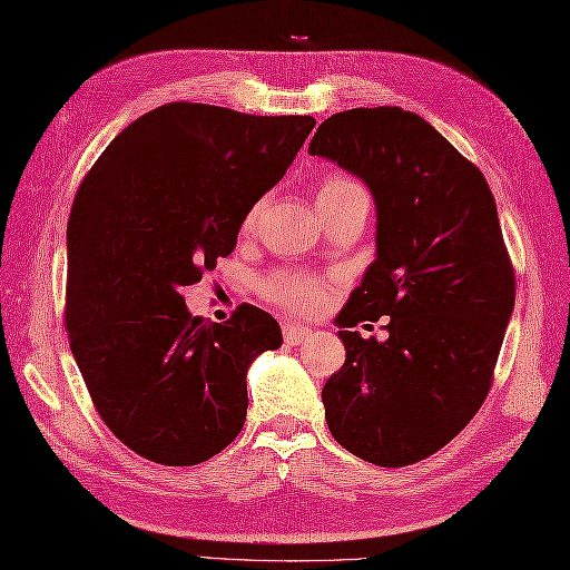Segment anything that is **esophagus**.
I'll list each match as a JSON object with an SVG mask.
<instances>
[{"instance_id":"1","label":"esophagus","mask_w":570,"mask_h":570,"mask_svg":"<svg viewBox=\"0 0 570 570\" xmlns=\"http://www.w3.org/2000/svg\"><path fill=\"white\" fill-rule=\"evenodd\" d=\"M282 332H284V342L291 344V346H298L311 337V330L303 327V325H296V323H284Z\"/></svg>"}]
</instances>
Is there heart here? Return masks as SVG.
I'll return each mask as SVG.
<instances>
[{
  "mask_svg": "<svg viewBox=\"0 0 570 570\" xmlns=\"http://www.w3.org/2000/svg\"><path fill=\"white\" fill-rule=\"evenodd\" d=\"M315 199H317L320 212L330 214L332 209L342 207L346 202L366 199V193H363V187L356 180L348 178V175L332 173L320 180ZM262 204L265 202H255L253 207L245 212L243 230L255 228ZM327 288H330V279H323V276L298 272V269H279L265 276V282H262V296L276 305H282V308H286L288 313H313L325 303Z\"/></svg>",
  "mask_w": 570,
  "mask_h": 570,
  "instance_id": "obj_1",
  "label": "heart"
}]
</instances>
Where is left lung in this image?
Segmentation results:
<instances>
[{"mask_svg": "<svg viewBox=\"0 0 570 570\" xmlns=\"http://www.w3.org/2000/svg\"><path fill=\"white\" fill-rule=\"evenodd\" d=\"M371 187L377 257L342 327L387 315V342L340 330L327 426L356 458L404 466L448 445L484 404L515 303V272L484 175L416 112L332 115L311 141Z\"/></svg>", "mask_w": 570, "mask_h": 570, "instance_id": "1", "label": "left lung"}]
</instances>
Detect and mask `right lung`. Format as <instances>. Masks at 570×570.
I'll return each instance as SVG.
<instances>
[{"instance_id": "add662e5", "label": "right lung", "mask_w": 570, "mask_h": 570, "mask_svg": "<svg viewBox=\"0 0 570 570\" xmlns=\"http://www.w3.org/2000/svg\"><path fill=\"white\" fill-rule=\"evenodd\" d=\"M311 115L166 104L115 137L67 226L65 330L91 402L137 455L189 466L245 424V373L282 346L276 320L238 305L224 325L180 291L233 253L245 212L284 178Z\"/></svg>"}]
</instances>
